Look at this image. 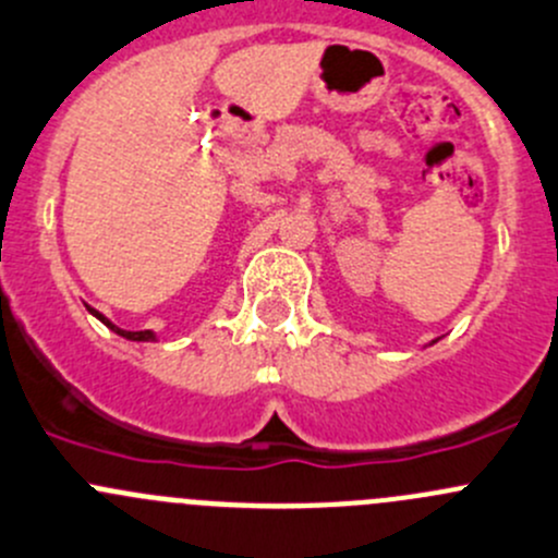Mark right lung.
<instances>
[{"instance_id":"obj_1","label":"right lung","mask_w":558,"mask_h":558,"mask_svg":"<svg viewBox=\"0 0 558 558\" xmlns=\"http://www.w3.org/2000/svg\"><path fill=\"white\" fill-rule=\"evenodd\" d=\"M89 311H92V307H89ZM92 313H95V316L100 318V322L106 324V327H111L113 332H117V335H122V338H128V340H153V338H155V335L149 332V329H144V332H128V329H119V327H113V324L108 322L106 316H100V313H97V311H92Z\"/></svg>"}]
</instances>
